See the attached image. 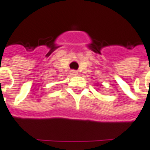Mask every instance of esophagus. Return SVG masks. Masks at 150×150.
I'll return each instance as SVG.
<instances>
[{
    "instance_id": "obj_1",
    "label": "esophagus",
    "mask_w": 150,
    "mask_h": 150,
    "mask_svg": "<svg viewBox=\"0 0 150 150\" xmlns=\"http://www.w3.org/2000/svg\"><path fill=\"white\" fill-rule=\"evenodd\" d=\"M70 74H72V76H77V74H78V72L76 71V70H71V71H70Z\"/></svg>"
}]
</instances>
